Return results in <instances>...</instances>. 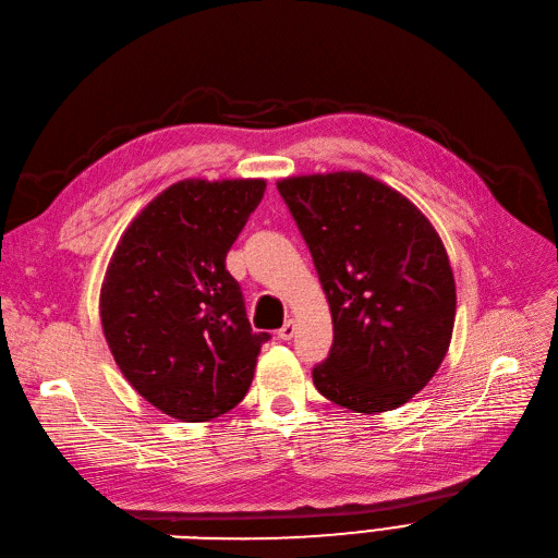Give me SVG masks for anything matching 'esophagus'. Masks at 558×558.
<instances>
[{
    "label": "esophagus",
    "mask_w": 558,
    "mask_h": 558,
    "mask_svg": "<svg viewBox=\"0 0 558 558\" xmlns=\"http://www.w3.org/2000/svg\"><path fill=\"white\" fill-rule=\"evenodd\" d=\"M294 332H296V322H294V319H287V322L282 324V328L278 330V337L284 339V342H287V339L294 337Z\"/></svg>",
    "instance_id": "1"
}]
</instances>
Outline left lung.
Listing matches in <instances>:
<instances>
[{
    "mask_svg": "<svg viewBox=\"0 0 558 558\" xmlns=\"http://www.w3.org/2000/svg\"><path fill=\"white\" fill-rule=\"evenodd\" d=\"M332 317L317 390L355 413L413 399L447 355L456 282L440 234L392 186L360 171L284 178Z\"/></svg>",
    "mask_w": 558,
    "mask_h": 558,
    "instance_id": "left-lung-1",
    "label": "left lung"
}]
</instances>
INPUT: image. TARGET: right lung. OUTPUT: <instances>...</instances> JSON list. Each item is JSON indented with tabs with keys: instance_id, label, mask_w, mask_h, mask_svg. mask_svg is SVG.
<instances>
[{
	"instance_id": "1",
	"label": "right lung",
	"mask_w": 558,
	"mask_h": 558,
	"mask_svg": "<svg viewBox=\"0 0 558 558\" xmlns=\"http://www.w3.org/2000/svg\"><path fill=\"white\" fill-rule=\"evenodd\" d=\"M264 180H182L143 207L107 266L100 319L118 369L163 415L209 422L246 397L253 332L226 255Z\"/></svg>"
}]
</instances>
